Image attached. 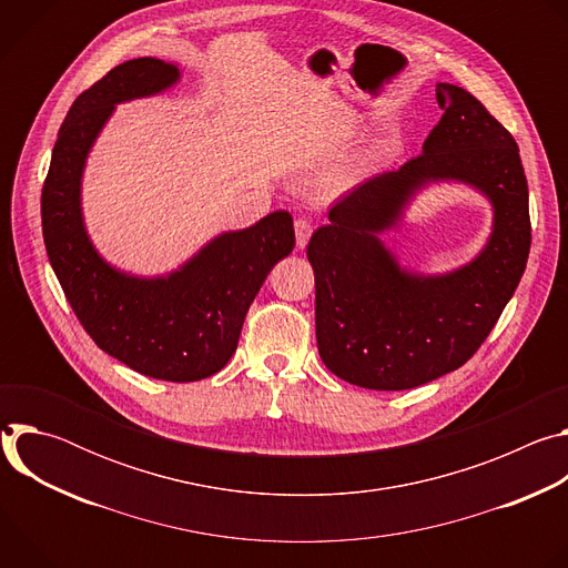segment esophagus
I'll return each instance as SVG.
<instances>
[{"label": "esophagus", "mask_w": 568, "mask_h": 568, "mask_svg": "<svg viewBox=\"0 0 568 568\" xmlns=\"http://www.w3.org/2000/svg\"><path fill=\"white\" fill-rule=\"evenodd\" d=\"M294 231H296V247H298V250H305V247H307V240H310V235H312L310 222H307L305 217H298V220L294 222Z\"/></svg>", "instance_id": "1"}]
</instances>
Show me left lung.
I'll use <instances>...</instances> for the list:
<instances>
[{
    "mask_svg": "<svg viewBox=\"0 0 568 568\" xmlns=\"http://www.w3.org/2000/svg\"><path fill=\"white\" fill-rule=\"evenodd\" d=\"M445 110L423 154L382 173L314 231L316 346L337 377L404 390L460 368L513 298L530 252L528 184L513 134L463 88L438 83ZM460 183L489 200L494 226L481 252L449 273L402 266L383 235L432 185Z\"/></svg>",
    "mask_w": 568,
    "mask_h": 568,
    "instance_id": "left-lung-1",
    "label": "left lung"
}]
</instances>
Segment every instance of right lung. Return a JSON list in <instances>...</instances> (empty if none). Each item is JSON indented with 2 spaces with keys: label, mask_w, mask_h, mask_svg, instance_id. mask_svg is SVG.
Segmentation results:
<instances>
[{
  "label": "right lung",
  "mask_w": 568,
  "mask_h": 568,
  "mask_svg": "<svg viewBox=\"0 0 568 568\" xmlns=\"http://www.w3.org/2000/svg\"><path fill=\"white\" fill-rule=\"evenodd\" d=\"M182 80L175 62L134 58L80 94L53 145L42 189V233L62 292L94 344L132 371L166 382L211 377L231 359L267 274L294 250L287 211L222 231L166 274L112 265L90 237L83 178L116 105L159 97Z\"/></svg>",
  "instance_id": "obj_1"
}]
</instances>
